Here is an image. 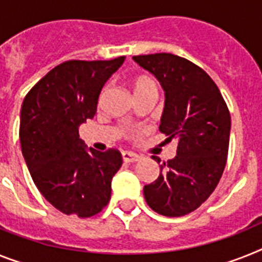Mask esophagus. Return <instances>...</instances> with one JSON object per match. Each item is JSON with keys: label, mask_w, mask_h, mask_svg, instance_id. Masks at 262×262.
I'll use <instances>...</instances> for the list:
<instances>
[{"label": "esophagus", "mask_w": 262, "mask_h": 262, "mask_svg": "<svg viewBox=\"0 0 262 262\" xmlns=\"http://www.w3.org/2000/svg\"><path fill=\"white\" fill-rule=\"evenodd\" d=\"M122 160L124 162H136L140 160V156L132 153V151H122Z\"/></svg>", "instance_id": "obj_1"}]
</instances>
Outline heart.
<instances>
[{"label":"heart","instance_id":"heart-1","mask_svg":"<svg viewBox=\"0 0 262 262\" xmlns=\"http://www.w3.org/2000/svg\"><path fill=\"white\" fill-rule=\"evenodd\" d=\"M130 86L133 89V93H135L136 97L142 96L145 93H149V92H157V83H156V81L150 76H146V74H138V76L133 77L130 80ZM106 92L107 88H104L102 93H101V98L104 97Z\"/></svg>","mask_w":262,"mask_h":262}]
</instances>
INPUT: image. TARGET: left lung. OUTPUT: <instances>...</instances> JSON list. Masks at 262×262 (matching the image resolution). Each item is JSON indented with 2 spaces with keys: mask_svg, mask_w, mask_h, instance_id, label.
<instances>
[{
  "mask_svg": "<svg viewBox=\"0 0 262 262\" xmlns=\"http://www.w3.org/2000/svg\"><path fill=\"white\" fill-rule=\"evenodd\" d=\"M165 90L160 130L177 140V155L160 165L144 186L145 201L158 214L185 216L213 193L226 165L230 113L214 81L192 61L170 53L135 56ZM153 160H161L153 156Z\"/></svg>",
  "mask_w": 262,
  "mask_h": 262,
  "instance_id": "obj_1",
  "label": "left lung"
}]
</instances>
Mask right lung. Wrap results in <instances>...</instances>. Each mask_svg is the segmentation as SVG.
I'll list each match as a JSON object with an SVG mask.
<instances>
[{
	"instance_id": "1",
	"label": "right lung",
	"mask_w": 262,
	"mask_h": 262,
	"mask_svg": "<svg viewBox=\"0 0 262 262\" xmlns=\"http://www.w3.org/2000/svg\"><path fill=\"white\" fill-rule=\"evenodd\" d=\"M125 56L70 60L53 68L24 98L19 141L30 176L56 209L81 219L107 205L112 179L122 165L117 149L86 150L80 125L93 118L107 78Z\"/></svg>"
}]
</instances>
